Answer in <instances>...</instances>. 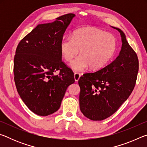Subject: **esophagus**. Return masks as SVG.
Here are the masks:
<instances>
[{
  "label": "esophagus",
  "instance_id": "esophagus-1",
  "mask_svg": "<svg viewBox=\"0 0 147 147\" xmlns=\"http://www.w3.org/2000/svg\"><path fill=\"white\" fill-rule=\"evenodd\" d=\"M80 76H81V74H80L78 73H74V80H75L76 82H78L79 80Z\"/></svg>",
  "mask_w": 147,
  "mask_h": 147
}]
</instances>
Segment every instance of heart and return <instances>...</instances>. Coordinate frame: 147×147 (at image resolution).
<instances>
[{"instance_id": "heart-1", "label": "heart", "mask_w": 147, "mask_h": 147, "mask_svg": "<svg viewBox=\"0 0 147 147\" xmlns=\"http://www.w3.org/2000/svg\"><path fill=\"white\" fill-rule=\"evenodd\" d=\"M61 52L65 60L71 62V67L76 71L86 70L89 66L92 70H98L111 60L117 49V41L113 35L101 30L87 27L74 32L73 37L61 41Z\"/></svg>"}]
</instances>
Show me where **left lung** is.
I'll list each match as a JSON object with an SVG mask.
<instances>
[{"label":"left lung","instance_id":"8db88e82","mask_svg":"<svg viewBox=\"0 0 147 147\" xmlns=\"http://www.w3.org/2000/svg\"><path fill=\"white\" fill-rule=\"evenodd\" d=\"M121 51L115 60L96 72L84 74L78 80L80 108L87 118L102 121L116 112L136 85L139 60L121 29Z\"/></svg>","mask_w":147,"mask_h":147}]
</instances>
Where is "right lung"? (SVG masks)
I'll return each mask as SVG.
<instances>
[{
    "label": "right lung",
    "mask_w": 147,
    "mask_h": 147,
    "mask_svg": "<svg viewBox=\"0 0 147 147\" xmlns=\"http://www.w3.org/2000/svg\"><path fill=\"white\" fill-rule=\"evenodd\" d=\"M73 13L59 16L52 23L38 24L21 39L14 56L17 90L34 113L47 116L56 112L74 73L61 60L60 44ZM59 71L55 76L54 73Z\"/></svg>",
    "instance_id": "right-lung-1"
}]
</instances>
